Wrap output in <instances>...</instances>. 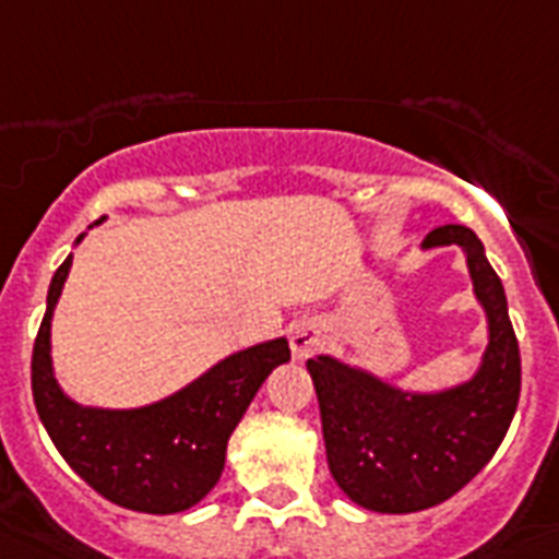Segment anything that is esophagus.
<instances>
[{
	"label": "esophagus",
	"instance_id": "esophagus-1",
	"mask_svg": "<svg viewBox=\"0 0 559 559\" xmlns=\"http://www.w3.org/2000/svg\"><path fill=\"white\" fill-rule=\"evenodd\" d=\"M290 352L297 359L311 357L317 348L322 345V329L317 322H297L294 329H290Z\"/></svg>",
	"mask_w": 559,
	"mask_h": 559
}]
</instances>
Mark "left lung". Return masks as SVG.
Here are the masks:
<instances>
[{
    "label": "left lung",
    "mask_w": 559,
    "mask_h": 559,
    "mask_svg": "<svg viewBox=\"0 0 559 559\" xmlns=\"http://www.w3.org/2000/svg\"><path fill=\"white\" fill-rule=\"evenodd\" d=\"M460 246L486 311L488 348L454 389L400 391L334 357L308 359L331 477L357 506L412 514L454 497L500 449L520 400V348L486 248L465 225H440L423 248Z\"/></svg>",
    "instance_id": "8db88e82"
}]
</instances>
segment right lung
Masks as SVG:
<instances>
[{"mask_svg": "<svg viewBox=\"0 0 559 559\" xmlns=\"http://www.w3.org/2000/svg\"><path fill=\"white\" fill-rule=\"evenodd\" d=\"M71 260L68 257L50 280L48 308L31 359V385L41 426L64 463L105 500L145 514L191 509L223 474L228 437L253 394L276 366L290 359L288 340L280 336L230 354L159 403L122 412L87 408L59 389L50 366V320Z\"/></svg>", "mask_w": 559, "mask_h": 559, "instance_id": "right-lung-1", "label": "right lung"}]
</instances>
